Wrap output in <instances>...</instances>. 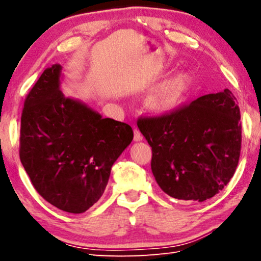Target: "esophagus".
Segmentation results:
<instances>
[{
    "label": "esophagus",
    "instance_id": "esophagus-1",
    "mask_svg": "<svg viewBox=\"0 0 261 261\" xmlns=\"http://www.w3.org/2000/svg\"><path fill=\"white\" fill-rule=\"evenodd\" d=\"M134 140H135V141L143 140V136H141L139 130H137V129L134 130Z\"/></svg>",
    "mask_w": 261,
    "mask_h": 261
}]
</instances>
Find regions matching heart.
I'll return each instance as SVG.
<instances>
[{
	"instance_id": "1",
	"label": "heart",
	"mask_w": 261,
	"mask_h": 261,
	"mask_svg": "<svg viewBox=\"0 0 261 261\" xmlns=\"http://www.w3.org/2000/svg\"><path fill=\"white\" fill-rule=\"evenodd\" d=\"M189 87V77L178 71L152 87L144 98V106L149 113L166 115L182 103Z\"/></svg>"
}]
</instances>
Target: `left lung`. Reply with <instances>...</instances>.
I'll return each mask as SVG.
<instances>
[{"instance_id": "8db88e82", "label": "left lung", "mask_w": 261, "mask_h": 261, "mask_svg": "<svg viewBox=\"0 0 261 261\" xmlns=\"http://www.w3.org/2000/svg\"><path fill=\"white\" fill-rule=\"evenodd\" d=\"M152 147V173L168 196L205 201L235 174L240 160V107L226 88L159 117L139 118Z\"/></svg>"}]
</instances>
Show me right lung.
Returning <instances> with one entry per match:
<instances>
[{"instance_id":"right-lung-1","label":"right lung","mask_w":261,"mask_h":261,"mask_svg":"<svg viewBox=\"0 0 261 261\" xmlns=\"http://www.w3.org/2000/svg\"><path fill=\"white\" fill-rule=\"evenodd\" d=\"M61 76V65L53 64L26 98L19 156L43 199L79 214L102 196L112 167L134 139V131L65 96Z\"/></svg>"}]
</instances>
